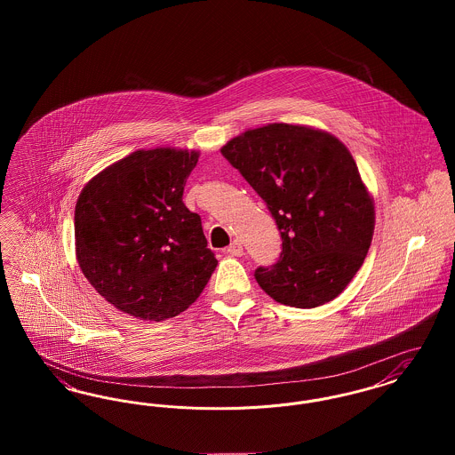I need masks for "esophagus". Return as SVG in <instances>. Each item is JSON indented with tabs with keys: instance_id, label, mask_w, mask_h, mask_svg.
<instances>
[{
	"instance_id": "obj_1",
	"label": "esophagus",
	"mask_w": 455,
	"mask_h": 455,
	"mask_svg": "<svg viewBox=\"0 0 455 455\" xmlns=\"http://www.w3.org/2000/svg\"><path fill=\"white\" fill-rule=\"evenodd\" d=\"M227 252H228L230 256H235V258L243 256V247H242V242H240V240H234V242L228 245Z\"/></svg>"
}]
</instances>
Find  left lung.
<instances>
[{"mask_svg": "<svg viewBox=\"0 0 455 455\" xmlns=\"http://www.w3.org/2000/svg\"><path fill=\"white\" fill-rule=\"evenodd\" d=\"M223 156L266 201L283 240L280 260L256 269L276 302L314 308L334 300L362 267L373 228V197L334 134L273 123L243 131Z\"/></svg>", "mask_w": 455, "mask_h": 455, "instance_id": "1", "label": "left lung"}]
</instances>
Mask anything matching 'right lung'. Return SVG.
Masks as SVG:
<instances>
[{"instance_id":"add662e5","label":"right lung","mask_w":455,"mask_h":455,"mask_svg":"<svg viewBox=\"0 0 455 455\" xmlns=\"http://www.w3.org/2000/svg\"><path fill=\"white\" fill-rule=\"evenodd\" d=\"M199 152L136 150L92 177L75 206V251L90 284L141 321L184 312L218 260L201 218L182 203Z\"/></svg>"}]
</instances>
